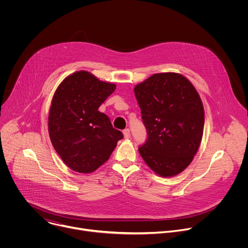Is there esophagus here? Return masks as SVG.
Listing matches in <instances>:
<instances>
[{
  "label": "esophagus",
  "mask_w": 248,
  "mask_h": 248,
  "mask_svg": "<svg viewBox=\"0 0 248 248\" xmlns=\"http://www.w3.org/2000/svg\"><path fill=\"white\" fill-rule=\"evenodd\" d=\"M123 133H124V136L125 139H128V138L130 137V130H129L128 128L124 129V130L123 131Z\"/></svg>",
  "instance_id": "34e87169"
}]
</instances>
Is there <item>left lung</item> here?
<instances>
[{"label": "left lung", "instance_id": "obj_1", "mask_svg": "<svg viewBox=\"0 0 248 248\" xmlns=\"http://www.w3.org/2000/svg\"><path fill=\"white\" fill-rule=\"evenodd\" d=\"M147 130L139 153L157 174L182 172L199 148L204 127L201 98L192 83L175 73L155 74L134 87Z\"/></svg>", "mask_w": 248, "mask_h": 248}]
</instances>
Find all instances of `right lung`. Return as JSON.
Masks as SVG:
<instances>
[{
    "label": "right lung",
    "instance_id": "obj_1",
    "mask_svg": "<svg viewBox=\"0 0 248 248\" xmlns=\"http://www.w3.org/2000/svg\"><path fill=\"white\" fill-rule=\"evenodd\" d=\"M116 89V84L99 80L79 70L58 86L51 103L48 128L51 142L75 171L88 173L108 161L123 133L98 111Z\"/></svg>",
    "mask_w": 248,
    "mask_h": 248
}]
</instances>
